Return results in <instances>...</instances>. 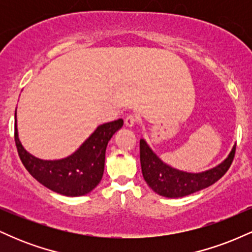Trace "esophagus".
I'll use <instances>...</instances> for the list:
<instances>
[{
	"label": "esophagus",
	"instance_id": "esophagus-1",
	"mask_svg": "<svg viewBox=\"0 0 252 252\" xmlns=\"http://www.w3.org/2000/svg\"><path fill=\"white\" fill-rule=\"evenodd\" d=\"M137 117L134 116V115H129V116L126 117V120H124V123H126V126H129V128H131V126H134L136 123H137Z\"/></svg>",
	"mask_w": 252,
	"mask_h": 252
}]
</instances>
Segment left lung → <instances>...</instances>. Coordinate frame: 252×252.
Segmentation results:
<instances>
[{
  "instance_id": "obj_1",
  "label": "left lung",
  "mask_w": 252,
  "mask_h": 252,
  "mask_svg": "<svg viewBox=\"0 0 252 252\" xmlns=\"http://www.w3.org/2000/svg\"><path fill=\"white\" fill-rule=\"evenodd\" d=\"M236 144L230 154L218 166L200 173H189L173 168L153 152L148 143L140 140V160L143 179L147 185L166 198H182L213 185L230 168L235 158Z\"/></svg>"
}]
</instances>
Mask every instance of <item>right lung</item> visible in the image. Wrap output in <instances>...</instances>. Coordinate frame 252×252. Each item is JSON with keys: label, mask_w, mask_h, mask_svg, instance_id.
<instances>
[{"label": "right lung", "mask_w": 252, "mask_h": 252, "mask_svg": "<svg viewBox=\"0 0 252 252\" xmlns=\"http://www.w3.org/2000/svg\"><path fill=\"white\" fill-rule=\"evenodd\" d=\"M123 120L98 126L82 146L67 158L42 160L24 148L19 138L15 112V143L20 158L34 179L53 192L66 196L85 195L102 180L106 146L112 135L122 128Z\"/></svg>", "instance_id": "obj_1"}]
</instances>
